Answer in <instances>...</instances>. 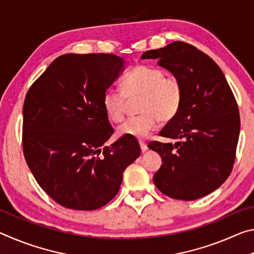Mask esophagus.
<instances>
[{
	"mask_svg": "<svg viewBox=\"0 0 254 254\" xmlns=\"http://www.w3.org/2000/svg\"><path fill=\"white\" fill-rule=\"evenodd\" d=\"M139 144H140L141 151H142V152H145V151H147V150H148V147H147V143H145L144 141L140 140V141H139Z\"/></svg>",
	"mask_w": 254,
	"mask_h": 254,
	"instance_id": "1",
	"label": "esophagus"
}]
</instances>
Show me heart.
Returning <instances> with one entry per match:
<instances>
[{
    "instance_id": "obj_1",
    "label": "heart",
    "mask_w": 254,
    "mask_h": 254,
    "mask_svg": "<svg viewBox=\"0 0 254 254\" xmlns=\"http://www.w3.org/2000/svg\"><path fill=\"white\" fill-rule=\"evenodd\" d=\"M141 97L140 115L128 118L119 127L120 135L141 139L169 122L180 110L184 98L183 84L177 77L166 76L161 68L139 65L124 76L122 88L110 86L103 94V107L111 121L121 122L127 111V97Z\"/></svg>"
}]
</instances>
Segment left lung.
Wrapping results in <instances>:
<instances>
[{
    "mask_svg": "<svg viewBox=\"0 0 254 254\" xmlns=\"http://www.w3.org/2000/svg\"><path fill=\"white\" fill-rule=\"evenodd\" d=\"M141 59H158L184 89L177 115L159 132L177 142L148 144L162 159L154 185L175 199L210 194L233 169L240 134L238 103L224 74L209 56L182 41L145 51Z\"/></svg>",
    "mask_w": 254,
    "mask_h": 254,
    "instance_id": "obj_1",
    "label": "left lung"
}]
</instances>
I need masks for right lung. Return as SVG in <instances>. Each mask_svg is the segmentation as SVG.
Returning a JSON list of instances; mask_svg holds the SVG:
<instances>
[{"instance_id": "add662e5", "label": "right lung", "mask_w": 254, "mask_h": 254, "mask_svg": "<svg viewBox=\"0 0 254 254\" xmlns=\"http://www.w3.org/2000/svg\"><path fill=\"white\" fill-rule=\"evenodd\" d=\"M123 69L117 55H63L27 93L25 161L39 186L64 207L94 210L106 205L118 194L123 171L140 156L132 137L103 147L114 132L103 94Z\"/></svg>"}]
</instances>
